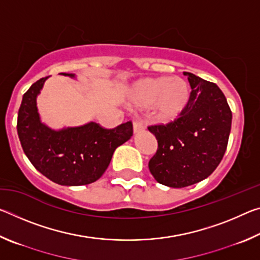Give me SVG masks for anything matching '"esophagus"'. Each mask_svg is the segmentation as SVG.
<instances>
[{
    "mask_svg": "<svg viewBox=\"0 0 260 260\" xmlns=\"http://www.w3.org/2000/svg\"><path fill=\"white\" fill-rule=\"evenodd\" d=\"M144 129V126L142 122L140 121H134L133 122V131L134 133H140V132H142Z\"/></svg>",
    "mask_w": 260,
    "mask_h": 260,
    "instance_id": "obj_1",
    "label": "esophagus"
}]
</instances>
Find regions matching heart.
I'll list each match as a JSON object with an SVG mask.
<instances>
[{"instance_id":"obj_1","label":"heart","mask_w":260,"mask_h":260,"mask_svg":"<svg viewBox=\"0 0 260 260\" xmlns=\"http://www.w3.org/2000/svg\"><path fill=\"white\" fill-rule=\"evenodd\" d=\"M189 99L190 88L183 78H147L138 81L132 88L128 104L138 110L152 107L153 119L167 124L181 117Z\"/></svg>"}]
</instances>
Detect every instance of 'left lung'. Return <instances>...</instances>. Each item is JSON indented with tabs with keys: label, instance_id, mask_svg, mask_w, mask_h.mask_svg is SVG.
I'll list each match as a JSON object with an SVG mask.
<instances>
[{
	"label": "left lung",
	"instance_id": "left-lung-1",
	"mask_svg": "<svg viewBox=\"0 0 260 260\" xmlns=\"http://www.w3.org/2000/svg\"><path fill=\"white\" fill-rule=\"evenodd\" d=\"M183 74L191 91L181 117L148 127L158 142L149 170L157 182L172 188L191 186L217 169L232 127L231 108L220 88L192 73Z\"/></svg>",
	"mask_w": 260,
	"mask_h": 260
}]
</instances>
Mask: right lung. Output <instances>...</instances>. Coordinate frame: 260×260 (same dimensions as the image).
Returning <instances> with one entry per match:
<instances>
[{"mask_svg":"<svg viewBox=\"0 0 260 260\" xmlns=\"http://www.w3.org/2000/svg\"><path fill=\"white\" fill-rule=\"evenodd\" d=\"M74 78V74L60 73ZM47 78L34 82L21 101L17 132L25 155L39 172L61 186H83L102 177L116 149L133 135L127 121L112 129L96 122L59 131L42 124L37 108Z\"/></svg>","mask_w":260,"mask_h":260,"instance_id":"obj_1","label":"right lung"}]
</instances>
